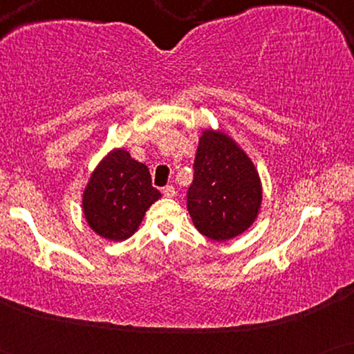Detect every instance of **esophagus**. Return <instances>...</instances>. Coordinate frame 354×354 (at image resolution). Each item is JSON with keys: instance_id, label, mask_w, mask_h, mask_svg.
I'll return each instance as SVG.
<instances>
[{"instance_id": "obj_1", "label": "esophagus", "mask_w": 354, "mask_h": 354, "mask_svg": "<svg viewBox=\"0 0 354 354\" xmlns=\"http://www.w3.org/2000/svg\"><path fill=\"white\" fill-rule=\"evenodd\" d=\"M162 195L166 196V198H174V196H177V190L174 187H164L162 188Z\"/></svg>"}]
</instances>
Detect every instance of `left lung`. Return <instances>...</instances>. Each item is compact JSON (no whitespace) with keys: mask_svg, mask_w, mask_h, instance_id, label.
Returning <instances> with one entry per match:
<instances>
[{"mask_svg":"<svg viewBox=\"0 0 354 354\" xmlns=\"http://www.w3.org/2000/svg\"><path fill=\"white\" fill-rule=\"evenodd\" d=\"M193 171L187 209L200 234L225 241L253 225L263 201L261 178L248 154L229 135L203 130Z\"/></svg>","mask_w":354,"mask_h":354,"instance_id":"8db88e82","label":"left lung"}]
</instances>
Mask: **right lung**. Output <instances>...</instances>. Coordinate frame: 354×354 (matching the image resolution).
<instances>
[{
    "label": "right lung",
    "mask_w": 354,
    "mask_h": 354,
    "mask_svg": "<svg viewBox=\"0 0 354 354\" xmlns=\"http://www.w3.org/2000/svg\"><path fill=\"white\" fill-rule=\"evenodd\" d=\"M161 198L145 164L113 149L91 172L82 198L85 219L100 236L122 241L137 232L148 207Z\"/></svg>",
    "instance_id": "add662e5"
}]
</instances>
